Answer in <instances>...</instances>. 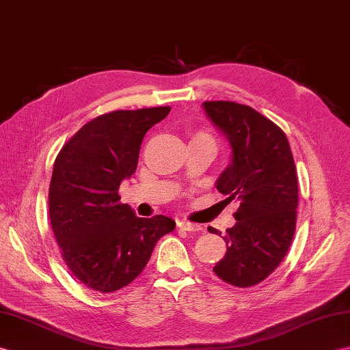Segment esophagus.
Listing matches in <instances>:
<instances>
[{
  "instance_id": "1",
  "label": "esophagus",
  "mask_w": 350,
  "mask_h": 350,
  "mask_svg": "<svg viewBox=\"0 0 350 350\" xmlns=\"http://www.w3.org/2000/svg\"><path fill=\"white\" fill-rule=\"evenodd\" d=\"M177 226L180 230H185V231H200L201 230V226L198 224H192V222H188V221H178Z\"/></svg>"
}]
</instances>
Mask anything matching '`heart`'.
Listing matches in <instances>:
<instances>
[{"label":"heart","instance_id":"heart-1","mask_svg":"<svg viewBox=\"0 0 350 350\" xmlns=\"http://www.w3.org/2000/svg\"><path fill=\"white\" fill-rule=\"evenodd\" d=\"M192 140H212L213 142V137L207 131H197L192 134Z\"/></svg>","mask_w":350,"mask_h":350}]
</instances>
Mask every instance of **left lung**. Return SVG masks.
<instances>
[{
	"label": "left lung",
	"mask_w": 350,
	"mask_h": 350,
	"mask_svg": "<svg viewBox=\"0 0 350 350\" xmlns=\"http://www.w3.org/2000/svg\"><path fill=\"white\" fill-rule=\"evenodd\" d=\"M231 144V164L219 176L225 201H239L235 225L224 237L226 254L213 271L237 288L261 283L285 258L294 239L298 207L295 162L285 133L249 105L202 103ZM210 232L217 230L208 226Z\"/></svg>",
	"instance_id": "left-lung-1"
}]
</instances>
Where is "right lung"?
Segmentation results:
<instances>
[{"label": "right lung", "instance_id": "1", "mask_svg": "<svg viewBox=\"0 0 350 350\" xmlns=\"http://www.w3.org/2000/svg\"><path fill=\"white\" fill-rule=\"evenodd\" d=\"M170 110L105 113L80 128L55 159L49 217L65 264L89 289L107 294L129 285L157 241L174 230L172 217H137L118 193L135 173L143 137Z\"/></svg>", "mask_w": 350, "mask_h": 350}]
</instances>
